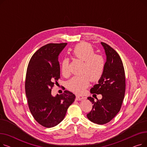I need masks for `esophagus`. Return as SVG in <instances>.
Returning a JSON list of instances; mask_svg holds the SVG:
<instances>
[{"instance_id": "34e87169", "label": "esophagus", "mask_w": 147, "mask_h": 147, "mask_svg": "<svg viewBox=\"0 0 147 147\" xmlns=\"http://www.w3.org/2000/svg\"><path fill=\"white\" fill-rule=\"evenodd\" d=\"M85 98H86L85 97H80L79 96L77 95L76 97V101H80V100L83 99H85Z\"/></svg>"}]
</instances>
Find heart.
Listing matches in <instances>:
<instances>
[{
	"mask_svg": "<svg viewBox=\"0 0 147 147\" xmlns=\"http://www.w3.org/2000/svg\"><path fill=\"white\" fill-rule=\"evenodd\" d=\"M71 53L74 58L84 61L82 68L83 74L73 77L68 81L67 86L74 93L82 94L88 87L90 79L96 82L101 79L105 71V61L102 55L95 53L93 46L86 42L76 45L71 49ZM68 59L63 58L61 63V71L63 75H68Z\"/></svg>",
	"mask_w": 147,
	"mask_h": 147,
	"instance_id": "1",
	"label": "heart"
}]
</instances>
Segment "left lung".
<instances>
[{"label": "left lung", "mask_w": 147, "mask_h": 147, "mask_svg": "<svg viewBox=\"0 0 147 147\" xmlns=\"http://www.w3.org/2000/svg\"><path fill=\"white\" fill-rule=\"evenodd\" d=\"M107 57L104 73L90 89L91 94H101V99L94 101L90 96L88 99L93 104L88 119L98 125L110 121L120 111L125 94V73L122 61L113 48L104 42L101 43Z\"/></svg>", "instance_id": "left-lung-1"}]
</instances>
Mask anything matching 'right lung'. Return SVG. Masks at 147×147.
<instances>
[{"label":"right lung","mask_w":147,"mask_h":147,"mask_svg":"<svg viewBox=\"0 0 147 147\" xmlns=\"http://www.w3.org/2000/svg\"><path fill=\"white\" fill-rule=\"evenodd\" d=\"M67 43H49L38 49L28 65L25 89L30 111L34 119L45 127L63 121L76 96L65 90L53 96L51 90L60 78L58 56Z\"/></svg>","instance_id":"add662e5"}]
</instances>
